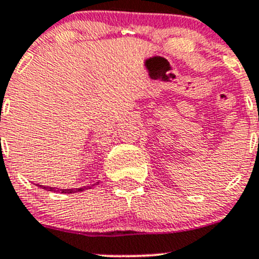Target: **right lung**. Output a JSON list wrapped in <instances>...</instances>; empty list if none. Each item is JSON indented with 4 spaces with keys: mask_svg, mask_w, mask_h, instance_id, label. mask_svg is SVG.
I'll return each instance as SVG.
<instances>
[{
    "mask_svg": "<svg viewBox=\"0 0 259 259\" xmlns=\"http://www.w3.org/2000/svg\"><path fill=\"white\" fill-rule=\"evenodd\" d=\"M98 184V183H97ZM96 185V184H94ZM37 187L42 188V189L45 190H50V192H56V193H67V194H71V193H78V192H83V190L85 189H91L92 187H88V188H74V189H59V188H55V187H48V185H39L37 184Z\"/></svg>",
    "mask_w": 259,
    "mask_h": 259,
    "instance_id": "add662e5",
    "label": "right lung"
}]
</instances>
